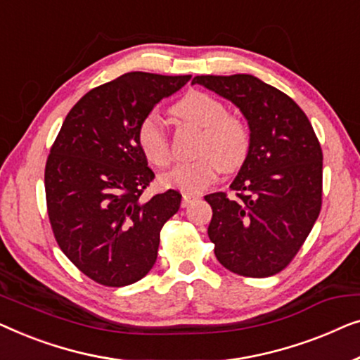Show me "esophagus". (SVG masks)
<instances>
[{
	"label": "esophagus",
	"mask_w": 360,
	"mask_h": 360,
	"mask_svg": "<svg viewBox=\"0 0 360 360\" xmlns=\"http://www.w3.org/2000/svg\"><path fill=\"white\" fill-rule=\"evenodd\" d=\"M197 199H199V197L194 195V194H182V202H181V205H182V207H187V205L192 204V202L197 200Z\"/></svg>",
	"instance_id": "34e87169"
}]
</instances>
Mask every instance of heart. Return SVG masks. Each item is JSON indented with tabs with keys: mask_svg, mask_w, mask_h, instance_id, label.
<instances>
[{
	"mask_svg": "<svg viewBox=\"0 0 360 360\" xmlns=\"http://www.w3.org/2000/svg\"><path fill=\"white\" fill-rule=\"evenodd\" d=\"M173 114L202 129L197 143L199 158L179 163L160 176L165 187L186 192H200L219 178L221 168L231 171L240 166L250 151V129L241 119L226 114V108L214 96L189 91L173 105ZM136 143L145 158L155 166L171 163V148L166 130L156 114L140 120Z\"/></svg>",
	"mask_w": 360,
	"mask_h": 360,
	"instance_id": "obj_1",
	"label": "heart"
}]
</instances>
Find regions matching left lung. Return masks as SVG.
Instances as JSON below:
<instances>
[{"label":"left lung","instance_id":"obj_1","mask_svg":"<svg viewBox=\"0 0 360 360\" xmlns=\"http://www.w3.org/2000/svg\"><path fill=\"white\" fill-rule=\"evenodd\" d=\"M229 99L250 127V151L225 192L205 195L209 238L219 262L235 274L269 277L297 255L320 215L323 153L310 120L274 86L252 75L192 79Z\"/></svg>","mask_w":360,"mask_h":360}]
</instances>
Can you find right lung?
I'll return each instance as SVG.
<instances>
[{"instance_id": "add662e5", "label": "right lung", "mask_w": 360, "mask_h": 360, "mask_svg": "<svg viewBox=\"0 0 360 360\" xmlns=\"http://www.w3.org/2000/svg\"><path fill=\"white\" fill-rule=\"evenodd\" d=\"M191 75L130 72L86 93L67 119L45 166V195L55 240L89 279L130 285L156 261L160 231L179 210L181 194L150 200L155 178L136 143L140 120Z\"/></svg>"}]
</instances>
